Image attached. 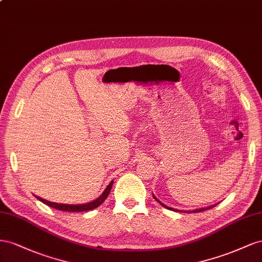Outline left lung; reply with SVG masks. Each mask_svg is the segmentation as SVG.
I'll return each mask as SVG.
<instances>
[{"instance_id":"8db88e82","label":"left lung","mask_w":262,"mask_h":262,"mask_svg":"<svg viewBox=\"0 0 262 262\" xmlns=\"http://www.w3.org/2000/svg\"><path fill=\"white\" fill-rule=\"evenodd\" d=\"M154 196V199L158 202V203H160L163 207H166V208H168V210H171V211H174V212H186V213H198V212H203V211H205V210H208V208H212V207H214L216 204H214V205H211V206H208V207H203V208H198V210H193V211H180V210H177V208H173V207H169V206H167V205H164V204H162L160 201H158V199H157L155 195H152Z\"/></svg>"}]
</instances>
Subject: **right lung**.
<instances>
[{
  "instance_id": "add662e5",
  "label": "right lung",
  "mask_w": 262,
  "mask_h": 262,
  "mask_svg": "<svg viewBox=\"0 0 262 262\" xmlns=\"http://www.w3.org/2000/svg\"><path fill=\"white\" fill-rule=\"evenodd\" d=\"M112 186H113V181H112L106 186V189L104 190V192L101 194V195L98 199L92 201V202H90V203H85V204H78V205H73V204H59V203H55V202H49L47 200H43V199L37 196V195H35V198L37 200H39L40 202H42V203L47 204L50 207H54V208H56V210H59V211H64V212H85V211H91V210H94V208H96V207H99L103 203V202L105 201V199L108 196Z\"/></svg>"
}]
</instances>
